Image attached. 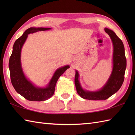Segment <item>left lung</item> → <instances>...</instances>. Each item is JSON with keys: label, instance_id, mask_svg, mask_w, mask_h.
Segmentation results:
<instances>
[{"label": "left lung", "instance_id": "left-lung-1", "mask_svg": "<svg viewBox=\"0 0 135 135\" xmlns=\"http://www.w3.org/2000/svg\"><path fill=\"white\" fill-rule=\"evenodd\" d=\"M105 32L111 39L113 44V70L107 82L101 89L95 91L85 90L81 87L79 81V73L76 70L75 76V85L77 93L82 98L99 100H106L115 93L124 82L125 71L127 67V59L125 54L124 46L122 41L112 30L105 28Z\"/></svg>", "mask_w": 135, "mask_h": 135}]
</instances>
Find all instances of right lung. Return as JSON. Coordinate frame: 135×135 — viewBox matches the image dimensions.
Listing matches in <instances>:
<instances>
[{
    "label": "right lung",
    "instance_id": "right-lung-1",
    "mask_svg": "<svg viewBox=\"0 0 135 135\" xmlns=\"http://www.w3.org/2000/svg\"><path fill=\"white\" fill-rule=\"evenodd\" d=\"M50 29V28L41 27L28 28L23 35L16 40L13 45V51L8 63L11 84L17 93L30 101H45L50 98L54 93L56 84L60 76L70 68L69 65H65L57 69L46 88L35 86L24 75L21 64V51L28 35L38 31Z\"/></svg>",
    "mask_w": 135,
    "mask_h": 135
}]
</instances>
